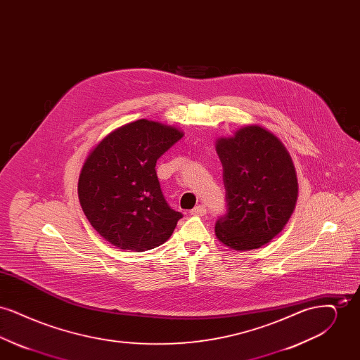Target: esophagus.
Masks as SVG:
<instances>
[{
    "label": "esophagus",
    "instance_id": "34e87169",
    "mask_svg": "<svg viewBox=\"0 0 360 360\" xmlns=\"http://www.w3.org/2000/svg\"><path fill=\"white\" fill-rule=\"evenodd\" d=\"M190 214H193V216H204V214H206V207L204 205L195 206V207H193L190 210Z\"/></svg>",
    "mask_w": 360,
    "mask_h": 360
}]
</instances>
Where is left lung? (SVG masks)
I'll use <instances>...</instances> for the list:
<instances>
[{"label": "left lung", "mask_w": 360, "mask_h": 360, "mask_svg": "<svg viewBox=\"0 0 360 360\" xmlns=\"http://www.w3.org/2000/svg\"><path fill=\"white\" fill-rule=\"evenodd\" d=\"M226 214L216 223V238L235 251H251L274 239L285 228L298 198L297 172L289 151L259 124L232 136L219 137Z\"/></svg>", "instance_id": "left-lung-1"}]
</instances>
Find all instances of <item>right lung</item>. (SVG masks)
I'll list each match as a JSON object with an SVG mask.
<instances>
[{"mask_svg":"<svg viewBox=\"0 0 360 360\" xmlns=\"http://www.w3.org/2000/svg\"><path fill=\"white\" fill-rule=\"evenodd\" d=\"M182 136L174 125L140 119L112 131L89 153L78 197L101 238L135 252L170 239L182 214L167 205L155 166Z\"/></svg>","mask_w":360,"mask_h":360,"instance_id":"add662e5","label":"right lung"}]
</instances>
